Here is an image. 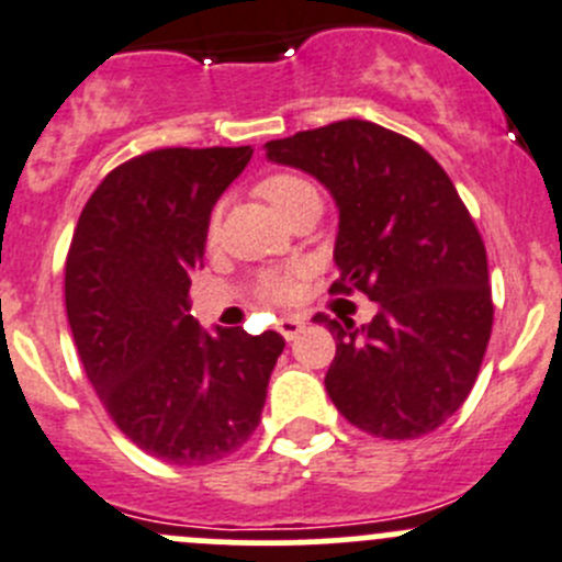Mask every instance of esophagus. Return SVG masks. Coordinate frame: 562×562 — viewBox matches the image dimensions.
Returning <instances> with one entry per match:
<instances>
[{
	"label": "esophagus",
	"mask_w": 562,
	"mask_h": 562,
	"mask_svg": "<svg viewBox=\"0 0 562 562\" xmlns=\"http://www.w3.org/2000/svg\"><path fill=\"white\" fill-rule=\"evenodd\" d=\"M302 329H304V318H296V315H285V318L277 321V331H280L288 342L296 340V335Z\"/></svg>",
	"instance_id": "esophagus-1"
}]
</instances>
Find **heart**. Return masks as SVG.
Wrapping results in <instances>:
<instances>
[{
    "mask_svg": "<svg viewBox=\"0 0 562 562\" xmlns=\"http://www.w3.org/2000/svg\"><path fill=\"white\" fill-rule=\"evenodd\" d=\"M258 192L263 194L266 203L288 220V216L299 214L304 209H321L318 189L310 178L299 176V172H274V176L263 178L258 183ZM216 231V216L211 220V233ZM296 293V282H293L291 271H271L260 280V296L269 302H291Z\"/></svg>",
    "mask_w": 562,
    "mask_h": 562,
    "instance_id": "obj_1",
    "label": "heart"
}]
</instances>
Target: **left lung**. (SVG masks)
<instances>
[{
  "instance_id": "8db88e82",
  "label": "left lung",
  "mask_w": 562,
  "mask_h": 562,
  "mask_svg": "<svg viewBox=\"0 0 562 562\" xmlns=\"http://www.w3.org/2000/svg\"><path fill=\"white\" fill-rule=\"evenodd\" d=\"M274 165L329 189L340 214L331 293L362 291L370 324L318 313L335 335L326 392L359 431L417 439L472 392L492 337L483 238L428 150L368 120H340L266 143Z\"/></svg>"
}]
</instances>
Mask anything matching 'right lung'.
I'll return each mask as SVG.
<instances>
[{
    "instance_id": "1",
    "label": "right lung",
    "mask_w": 562,
    "mask_h": 562,
    "mask_svg": "<svg viewBox=\"0 0 562 562\" xmlns=\"http://www.w3.org/2000/svg\"><path fill=\"white\" fill-rule=\"evenodd\" d=\"M252 148H165L125 161L87 200L65 260V310L114 426L178 467L236 453L260 423L277 331H205L189 315L211 211Z\"/></svg>"
}]
</instances>
